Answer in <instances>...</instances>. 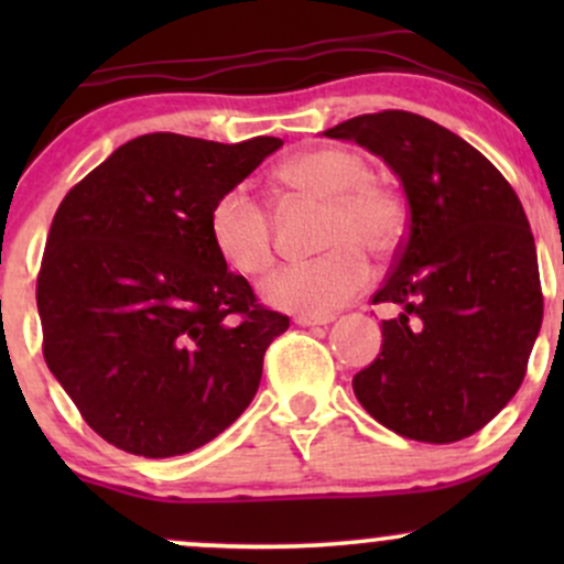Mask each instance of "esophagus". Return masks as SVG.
Segmentation results:
<instances>
[{
	"mask_svg": "<svg viewBox=\"0 0 564 564\" xmlns=\"http://www.w3.org/2000/svg\"><path fill=\"white\" fill-rule=\"evenodd\" d=\"M334 315H296L294 323L296 326H326V323H332Z\"/></svg>",
	"mask_w": 564,
	"mask_h": 564,
	"instance_id": "1",
	"label": "esophagus"
}]
</instances>
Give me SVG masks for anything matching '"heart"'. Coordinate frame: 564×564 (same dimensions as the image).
Listing matches in <instances>:
<instances>
[{
    "instance_id": "obj_1",
    "label": "heart",
    "mask_w": 564,
    "mask_h": 564,
    "mask_svg": "<svg viewBox=\"0 0 564 564\" xmlns=\"http://www.w3.org/2000/svg\"><path fill=\"white\" fill-rule=\"evenodd\" d=\"M291 191L326 200L321 257L275 270L262 283L264 302L289 313L328 315L368 283V260L390 257L408 230L403 191L371 174L364 153L326 145L289 159L278 172ZM209 241L238 275H260L273 264V217L243 187L219 193L206 217Z\"/></svg>"
}]
</instances>
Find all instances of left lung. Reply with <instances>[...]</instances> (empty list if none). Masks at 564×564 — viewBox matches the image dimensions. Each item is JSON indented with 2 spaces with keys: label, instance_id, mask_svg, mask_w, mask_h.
Instances as JSON below:
<instances>
[{
  "label": "left lung",
  "instance_id": "8db88e82",
  "mask_svg": "<svg viewBox=\"0 0 564 564\" xmlns=\"http://www.w3.org/2000/svg\"><path fill=\"white\" fill-rule=\"evenodd\" d=\"M392 166L408 230L373 304L381 352L355 373L360 405L419 443L475 435L520 390L543 321L539 257L514 187L467 140L411 111L326 129Z\"/></svg>",
  "mask_w": 564,
  "mask_h": 564
}]
</instances>
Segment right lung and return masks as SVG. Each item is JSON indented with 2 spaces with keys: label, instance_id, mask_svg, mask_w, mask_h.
<instances>
[{
  "label": "right lung",
  "instance_id": "add662e5",
  "mask_svg": "<svg viewBox=\"0 0 564 564\" xmlns=\"http://www.w3.org/2000/svg\"><path fill=\"white\" fill-rule=\"evenodd\" d=\"M281 145L142 134L57 206L36 275L42 352L116 448L196 451L254 398L264 349L289 318L225 268L206 217Z\"/></svg>",
  "mask_w": 564,
  "mask_h": 564
}]
</instances>
